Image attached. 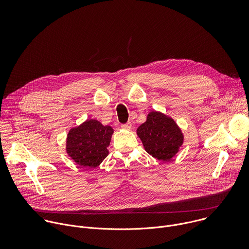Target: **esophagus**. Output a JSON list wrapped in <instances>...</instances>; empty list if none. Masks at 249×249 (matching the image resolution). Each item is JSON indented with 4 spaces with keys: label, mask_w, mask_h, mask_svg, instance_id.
Masks as SVG:
<instances>
[{
    "label": "esophagus",
    "mask_w": 249,
    "mask_h": 249,
    "mask_svg": "<svg viewBox=\"0 0 249 249\" xmlns=\"http://www.w3.org/2000/svg\"><path fill=\"white\" fill-rule=\"evenodd\" d=\"M121 127H122L123 129H131L132 124H131V122H127V123H125V124H122Z\"/></svg>",
    "instance_id": "34e87169"
}]
</instances>
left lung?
I'll list each match as a JSON object with an SVG mask.
<instances>
[{"label": "left lung", "instance_id": "obj_1", "mask_svg": "<svg viewBox=\"0 0 249 249\" xmlns=\"http://www.w3.org/2000/svg\"><path fill=\"white\" fill-rule=\"evenodd\" d=\"M148 154L159 160H169L178 152L183 136L175 122L167 116L153 111L147 121L137 129Z\"/></svg>", "mask_w": 249, "mask_h": 249}]
</instances>
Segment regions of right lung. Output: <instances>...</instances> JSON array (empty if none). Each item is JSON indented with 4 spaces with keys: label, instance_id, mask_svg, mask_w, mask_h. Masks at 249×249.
<instances>
[{
    "label": "right lung",
    "instance_id": "right-lung-1",
    "mask_svg": "<svg viewBox=\"0 0 249 249\" xmlns=\"http://www.w3.org/2000/svg\"><path fill=\"white\" fill-rule=\"evenodd\" d=\"M113 129L96 120H87L71 130L67 138V153L80 166L94 168L108 156Z\"/></svg>",
    "mask_w": 249,
    "mask_h": 249
}]
</instances>
